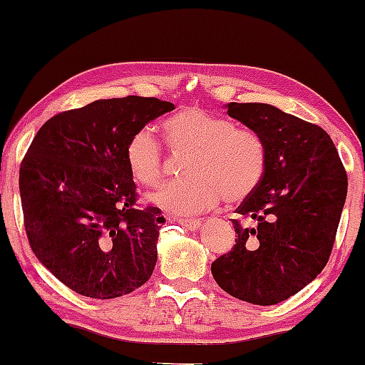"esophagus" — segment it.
<instances>
[{
  "mask_svg": "<svg viewBox=\"0 0 365 365\" xmlns=\"http://www.w3.org/2000/svg\"><path fill=\"white\" fill-rule=\"evenodd\" d=\"M178 222L181 224L184 229H187V231H197V229L201 227V221H199V219H179Z\"/></svg>",
  "mask_w": 365,
  "mask_h": 365,
  "instance_id": "obj_1",
  "label": "esophagus"
}]
</instances>
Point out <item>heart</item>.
Listing matches in <instances>:
<instances>
[{
	"mask_svg": "<svg viewBox=\"0 0 365 365\" xmlns=\"http://www.w3.org/2000/svg\"><path fill=\"white\" fill-rule=\"evenodd\" d=\"M164 138L173 151H189L184 159L186 179L153 192L149 201L174 216H189L211 209L224 199L234 204L259 186L266 169V144L251 129L234 128L226 118L199 108H184L163 121ZM131 176L143 186L161 179L163 153L149 128L139 129L126 144Z\"/></svg>",
	"mask_w": 365,
	"mask_h": 365,
	"instance_id": "obj_1",
	"label": "heart"
}]
</instances>
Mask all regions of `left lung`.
<instances>
[{"instance_id":"left-lung-1","label":"left lung","mask_w":365,"mask_h":365,"mask_svg":"<svg viewBox=\"0 0 365 365\" xmlns=\"http://www.w3.org/2000/svg\"><path fill=\"white\" fill-rule=\"evenodd\" d=\"M227 114L266 144L259 186L231 219L236 244L211 264L217 286L256 306L286 301L329 261L347 196V174L329 134L266 103H227Z\"/></svg>"}]
</instances>
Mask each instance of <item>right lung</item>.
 <instances>
[{
    "label": "right lung",
    "instance_id": "right-lung-1",
    "mask_svg": "<svg viewBox=\"0 0 365 365\" xmlns=\"http://www.w3.org/2000/svg\"><path fill=\"white\" fill-rule=\"evenodd\" d=\"M174 109L156 98L98 99L59 113L34 136L19 169L28 241L64 286L91 299L136 291L158 261L161 209H136L126 144Z\"/></svg>",
    "mask_w": 365,
    "mask_h": 365
}]
</instances>
